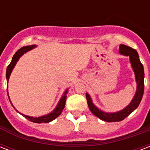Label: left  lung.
I'll return each instance as SVG.
<instances>
[{
  "mask_svg": "<svg viewBox=\"0 0 150 150\" xmlns=\"http://www.w3.org/2000/svg\"><path fill=\"white\" fill-rule=\"evenodd\" d=\"M119 53L120 54L125 56H129L130 63L132 66V68L134 71L135 75L136 83H137V90L134 96L132 98V101L130 104L125 107L122 110L116 112H105L100 108H98L92 102L90 95L86 93V98L88 101L89 109L95 116H97L104 121L107 122H116V121H121L124 119H125L127 116L130 115L131 113L138 107L139 104L142 101L143 93H144V67L142 62L139 59L138 53L137 50L132 49L125 45L120 44L119 47Z\"/></svg>",
  "mask_w": 150,
  "mask_h": 150,
  "instance_id": "obj_1",
  "label": "left lung"
}]
</instances>
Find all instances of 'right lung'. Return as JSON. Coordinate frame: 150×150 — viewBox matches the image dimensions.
<instances>
[{
    "label": "right lung",
    "mask_w": 150,
    "mask_h": 150,
    "mask_svg": "<svg viewBox=\"0 0 150 150\" xmlns=\"http://www.w3.org/2000/svg\"><path fill=\"white\" fill-rule=\"evenodd\" d=\"M36 45H31V46H23L21 47V49H19L15 53V54L13 57L12 59L11 62L9 63V65L7 67V69H6V79H7V83L8 82V79H9V76L11 75L12 71H13V69L14 68L15 65L16 63L18 62V61L19 60V59L21 58V56L24 54L25 53H26L29 50H31L32 49H34L36 47ZM8 92V91H7ZM68 92V89H67L64 93L62 95V96L60 99V100L59 101V103L57 104L56 108L54 109V110L51 112L48 113L46 115H44V116H39V117H34V116H26V115H24L21 113L22 116L25 117L26 119H28L29 120H30L31 122L34 123H49L50 121H52L54 120L57 118L58 116L62 113L63 108L65 107V103H66V100H67V94ZM8 99H9V96H8ZM9 101H10V99H9ZM10 103L12 104V102L10 101ZM13 105V104H12ZM13 107L14 108V106L13 105ZM17 112H18V110H16Z\"/></svg>",
    "instance_id": "add662e5"
}]
</instances>
